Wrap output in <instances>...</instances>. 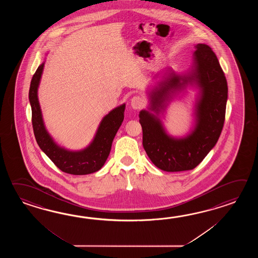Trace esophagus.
Instances as JSON below:
<instances>
[{
  "mask_svg": "<svg viewBox=\"0 0 258 258\" xmlns=\"http://www.w3.org/2000/svg\"><path fill=\"white\" fill-rule=\"evenodd\" d=\"M146 104V100L143 98L142 96H135L131 99L132 107L136 110L142 109L143 107Z\"/></svg>",
  "mask_w": 258,
  "mask_h": 258,
  "instance_id": "esophagus-1",
  "label": "esophagus"
}]
</instances>
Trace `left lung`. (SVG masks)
I'll return each instance as SVG.
<instances>
[{"label":"left lung","instance_id":"1","mask_svg":"<svg viewBox=\"0 0 258 258\" xmlns=\"http://www.w3.org/2000/svg\"><path fill=\"white\" fill-rule=\"evenodd\" d=\"M196 72L189 77L174 76L152 95L153 109L161 106L171 88H180L196 78L202 88L198 106V124L190 136L174 139L166 135L157 117L148 111L140 112L143 130V146L149 159L160 170L183 171L195 169L214 148L223 129L228 99V85L224 72L211 48L198 44ZM184 82L181 83L180 80ZM159 109H157V110Z\"/></svg>","mask_w":258,"mask_h":258}]
</instances>
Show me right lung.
Instances as JSON below:
<instances>
[{
  "mask_svg": "<svg viewBox=\"0 0 258 258\" xmlns=\"http://www.w3.org/2000/svg\"><path fill=\"white\" fill-rule=\"evenodd\" d=\"M43 67L44 63H42L35 72L30 83L28 95L32 110L34 135L39 148L63 172L74 175H85L98 171L109 157L113 138L123 121L125 105H121L105 116L100 122L93 142L88 148L79 152L67 151L63 148H59L52 141L44 127L38 100L37 92Z\"/></svg>",
  "mask_w": 258,
  "mask_h": 258,
  "instance_id": "right-lung-1",
  "label": "right lung"
}]
</instances>
